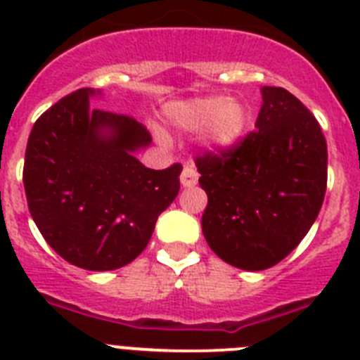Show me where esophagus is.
Returning <instances> with one entry per match:
<instances>
[{"mask_svg": "<svg viewBox=\"0 0 360 360\" xmlns=\"http://www.w3.org/2000/svg\"><path fill=\"white\" fill-rule=\"evenodd\" d=\"M198 183V172L194 164H186L183 174H181V185L183 186H194Z\"/></svg>", "mask_w": 360, "mask_h": 360, "instance_id": "obj_1", "label": "esophagus"}]
</instances>
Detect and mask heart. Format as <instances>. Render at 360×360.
Wrapping results in <instances>:
<instances>
[{
	"instance_id": "obj_1",
	"label": "heart",
	"mask_w": 360,
	"mask_h": 360,
	"mask_svg": "<svg viewBox=\"0 0 360 360\" xmlns=\"http://www.w3.org/2000/svg\"><path fill=\"white\" fill-rule=\"evenodd\" d=\"M168 114L175 124L186 130L207 127V141L214 147L233 146L250 123V114L243 104L219 95L175 104Z\"/></svg>"
}]
</instances>
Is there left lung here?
<instances>
[{
    "instance_id": "1",
    "label": "left lung",
    "mask_w": 360,
    "mask_h": 360,
    "mask_svg": "<svg viewBox=\"0 0 360 360\" xmlns=\"http://www.w3.org/2000/svg\"><path fill=\"white\" fill-rule=\"evenodd\" d=\"M256 130L196 155L207 192L202 230L211 250L245 271L282 262L318 219L327 191V141L284 87H263Z\"/></svg>"
}]
</instances>
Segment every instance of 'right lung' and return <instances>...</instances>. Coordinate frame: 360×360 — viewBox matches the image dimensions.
<instances>
[{
	"label": "right lung",
	"instance_id": "1",
	"mask_svg": "<svg viewBox=\"0 0 360 360\" xmlns=\"http://www.w3.org/2000/svg\"><path fill=\"white\" fill-rule=\"evenodd\" d=\"M93 93L76 89L35 121L24 188L37 228L65 262L112 271L143 252L179 192L183 166L146 168L132 153L151 141L149 130L127 114L89 108Z\"/></svg>",
	"mask_w": 360,
	"mask_h": 360
}]
</instances>
